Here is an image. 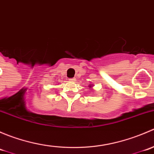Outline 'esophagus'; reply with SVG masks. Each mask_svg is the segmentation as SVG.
Instances as JSON below:
<instances>
[{
  "label": "esophagus",
  "instance_id": "34e87169",
  "mask_svg": "<svg viewBox=\"0 0 154 154\" xmlns=\"http://www.w3.org/2000/svg\"><path fill=\"white\" fill-rule=\"evenodd\" d=\"M69 80H71V81H74V80H75V78H74V77H73V78H70Z\"/></svg>",
  "mask_w": 154,
  "mask_h": 154
}]
</instances>
